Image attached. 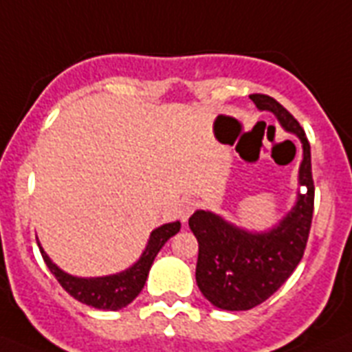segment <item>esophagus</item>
Wrapping results in <instances>:
<instances>
[{"mask_svg": "<svg viewBox=\"0 0 352 352\" xmlns=\"http://www.w3.org/2000/svg\"><path fill=\"white\" fill-rule=\"evenodd\" d=\"M197 208V203L194 199H183L182 205H179V217H182V221H187L190 214Z\"/></svg>", "mask_w": 352, "mask_h": 352, "instance_id": "1", "label": "esophagus"}]
</instances>
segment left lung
Returning <instances> with one entry per match:
<instances>
[{"label": "left lung", "mask_w": 352, "mask_h": 352, "mask_svg": "<svg viewBox=\"0 0 352 352\" xmlns=\"http://www.w3.org/2000/svg\"><path fill=\"white\" fill-rule=\"evenodd\" d=\"M250 98L259 109L274 113L284 129L300 138L304 149L298 173L302 192L277 228L264 234L241 230L212 212L197 210L188 217V226L199 245L197 287L207 300L226 311H246L259 306L286 283L304 255L315 208L311 151L306 133L274 97L254 93Z\"/></svg>", "instance_id": "8db88e82"}]
</instances>
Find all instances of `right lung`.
Here are the masks:
<instances>
[{"label":"right lung","mask_w":352,"mask_h":352,"mask_svg":"<svg viewBox=\"0 0 352 352\" xmlns=\"http://www.w3.org/2000/svg\"><path fill=\"white\" fill-rule=\"evenodd\" d=\"M179 226H182L179 221H176L167 223V225L156 228L151 234L149 245H147L145 252L142 254L140 261L133 264L126 272L109 275V277L78 278L74 277V275H68L52 263L50 257L45 254V250L41 248V246L39 250L48 270L55 275L60 286L65 287L72 297L86 304V306L97 307V309H107V311H117V309L126 307L129 302H133L138 297V293L142 292V287H144L145 280H147V275H149V270L153 266L156 254L173 235L178 234Z\"/></svg>","instance_id":"add662e5"}]
</instances>
